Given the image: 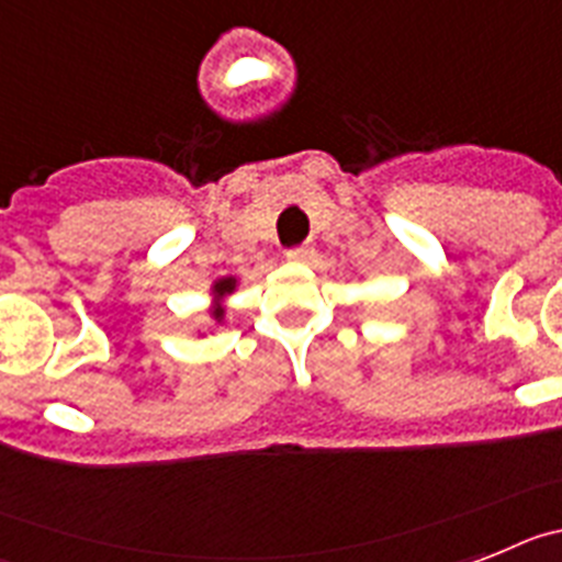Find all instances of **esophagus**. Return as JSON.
I'll list each match as a JSON object with an SVG mask.
<instances>
[{
    "instance_id": "obj_1",
    "label": "esophagus",
    "mask_w": 562,
    "mask_h": 562,
    "mask_svg": "<svg viewBox=\"0 0 562 562\" xmlns=\"http://www.w3.org/2000/svg\"><path fill=\"white\" fill-rule=\"evenodd\" d=\"M285 257L291 262H308L311 257H314V248H311V246H296V248H291V251H288Z\"/></svg>"
}]
</instances>
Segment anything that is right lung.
Here are the masks:
<instances>
[{
  "instance_id": "obj_1",
  "label": "right lung",
  "mask_w": 562,
  "mask_h": 562,
  "mask_svg": "<svg viewBox=\"0 0 562 562\" xmlns=\"http://www.w3.org/2000/svg\"><path fill=\"white\" fill-rule=\"evenodd\" d=\"M234 285H237V280H234V277H223V280H217V282H214V285H212V296H214V300H217V302H221L223 296L232 294ZM223 314H226V311H223L221 305H217V308L212 311V316H214V319H217V322L223 319Z\"/></svg>"
}]
</instances>
